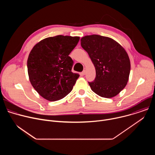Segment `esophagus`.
Masks as SVG:
<instances>
[{"label":"esophagus","mask_w":155,"mask_h":155,"mask_svg":"<svg viewBox=\"0 0 155 155\" xmlns=\"http://www.w3.org/2000/svg\"><path fill=\"white\" fill-rule=\"evenodd\" d=\"M85 73H86L85 71H83L81 74V75H85Z\"/></svg>","instance_id":"esophagus-1"}]
</instances>
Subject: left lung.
<instances>
[{
  "label": "left lung",
  "mask_w": 155,
  "mask_h": 155,
  "mask_svg": "<svg viewBox=\"0 0 155 155\" xmlns=\"http://www.w3.org/2000/svg\"><path fill=\"white\" fill-rule=\"evenodd\" d=\"M80 41L96 69L95 80L88 82L92 91L102 97H115L129 80L130 63L127 52L117 41L107 37L86 35Z\"/></svg>",
  "instance_id": "left-lung-1"
}]
</instances>
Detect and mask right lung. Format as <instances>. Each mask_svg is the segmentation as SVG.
Returning <instances> with one entry per match:
<instances>
[{"label":"right lung","instance_id":"obj_1","mask_svg":"<svg viewBox=\"0 0 155 155\" xmlns=\"http://www.w3.org/2000/svg\"><path fill=\"white\" fill-rule=\"evenodd\" d=\"M79 40L61 35L48 37L31 51L27 62L29 80L44 99L60 100L72 90L80 75L72 72L74 61L69 55Z\"/></svg>","mask_w":155,"mask_h":155}]
</instances>
